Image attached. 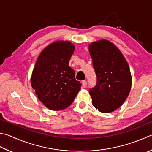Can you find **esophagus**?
I'll list each match as a JSON object with an SVG mask.
<instances>
[{
	"label": "esophagus",
	"instance_id": "34e87169",
	"mask_svg": "<svg viewBox=\"0 0 152 152\" xmlns=\"http://www.w3.org/2000/svg\"><path fill=\"white\" fill-rule=\"evenodd\" d=\"M82 86H83L84 88H86V87L87 86V82L86 81V80H83V81H82Z\"/></svg>",
	"mask_w": 152,
	"mask_h": 152
}]
</instances>
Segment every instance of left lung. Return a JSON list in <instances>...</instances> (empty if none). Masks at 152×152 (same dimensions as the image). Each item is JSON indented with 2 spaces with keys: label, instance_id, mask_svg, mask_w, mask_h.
I'll return each mask as SVG.
<instances>
[{
  "label": "left lung",
  "instance_id": "obj_1",
  "mask_svg": "<svg viewBox=\"0 0 152 152\" xmlns=\"http://www.w3.org/2000/svg\"><path fill=\"white\" fill-rule=\"evenodd\" d=\"M89 52L97 77L89 90L92 104L102 113L114 111L126 100L130 92L132 76L122 52L107 40L91 43Z\"/></svg>",
  "mask_w": 152,
  "mask_h": 152
}]
</instances>
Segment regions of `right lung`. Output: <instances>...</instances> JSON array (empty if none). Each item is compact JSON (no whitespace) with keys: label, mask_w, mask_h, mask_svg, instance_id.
Segmentation results:
<instances>
[{"label":"right lung","mask_w":152,"mask_h":152,"mask_svg":"<svg viewBox=\"0 0 152 152\" xmlns=\"http://www.w3.org/2000/svg\"><path fill=\"white\" fill-rule=\"evenodd\" d=\"M75 47L68 41H56L41 52L31 76V85L40 101L52 110L66 108L81 88L69 61Z\"/></svg>","instance_id":"add662e5"}]
</instances>
